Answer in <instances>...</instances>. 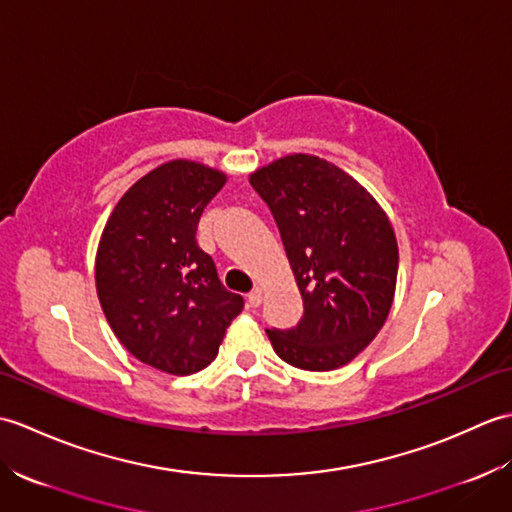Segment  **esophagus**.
Masks as SVG:
<instances>
[{"instance_id": "obj_1", "label": "esophagus", "mask_w": 512, "mask_h": 512, "mask_svg": "<svg viewBox=\"0 0 512 512\" xmlns=\"http://www.w3.org/2000/svg\"><path fill=\"white\" fill-rule=\"evenodd\" d=\"M262 301H264V288L257 286V288L248 295V306H250V308H259V306H262Z\"/></svg>"}]
</instances>
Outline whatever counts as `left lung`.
I'll return each instance as SVG.
<instances>
[{
    "mask_svg": "<svg viewBox=\"0 0 512 512\" xmlns=\"http://www.w3.org/2000/svg\"><path fill=\"white\" fill-rule=\"evenodd\" d=\"M248 180L273 211L303 297L297 328L266 330L270 343L281 361L308 372L347 365L394 303V226L361 182L319 156H284Z\"/></svg>",
    "mask_w": 512,
    "mask_h": 512,
    "instance_id": "left-lung-1",
    "label": "left lung"
}]
</instances>
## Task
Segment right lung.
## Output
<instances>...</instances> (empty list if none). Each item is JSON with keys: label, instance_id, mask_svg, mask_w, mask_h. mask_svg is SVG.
I'll return each mask as SVG.
<instances>
[{"label": "right lung", "instance_id": "obj_1", "mask_svg": "<svg viewBox=\"0 0 512 512\" xmlns=\"http://www.w3.org/2000/svg\"><path fill=\"white\" fill-rule=\"evenodd\" d=\"M224 184L220 169L169 160L125 191L101 233L94 279L105 319L140 363L165 374L209 365L244 308L195 242L204 206Z\"/></svg>", "mask_w": 512, "mask_h": 512}]
</instances>
